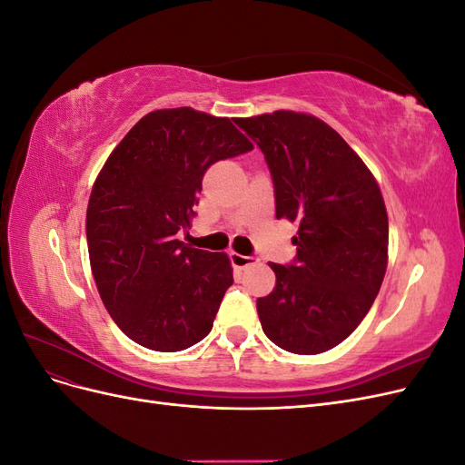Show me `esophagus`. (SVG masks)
Wrapping results in <instances>:
<instances>
[{"label":"esophagus","mask_w":465,"mask_h":465,"mask_svg":"<svg viewBox=\"0 0 465 465\" xmlns=\"http://www.w3.org/2000/svg\"><path fill=\"white\" fill-rule=\"evenodd\" d=\"M258 262L256 256H242V254H236V252H231V263L238 270H244L248 265H254Z\"/></svg>","instance_id":"34e87169"}]
</instances>
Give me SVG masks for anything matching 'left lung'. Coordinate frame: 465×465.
Returning a JSON list of instances; mask_svg holds the SVG:
<instances>
[{
	"instance_id": "8db88e82",
	"label": "left lung",
	"mask_w": 465,
	"mask_h": 465,
	"mask_svg": "<svg viewBox=\"0 0 465 465\" xmlns=\"http://www.w3.org/2000/svg\"><path fill=\"white\" fill-rule=\"evenodd\" d=\"M234 122L263 153L277 219L299 224L297 256L270 263L277 281L256 302L262 330L289 353H323L353 333L382 285V193L359 154L314 116L279 110Z\"/></svg>"
}]
</instances>
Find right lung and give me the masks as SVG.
I'll return each mask as SVG.
<instances>
[{"label": "right lung", "instance_id": "1", "mask_svg": "<svg viewBox=\"0 0 465 465\" xmlns=\"http://www.w3.org/2000/svg\"><path fill=\"white\" fill-rule=\"evenodd\" d=\"M252 149L229 118L184 106L149 112L112 151L91 192L87 246L106 311L135 343L174 353L213 328L231 262L178 234L198 215L207 168Z\"/></svg>", "mask_w": 465, "mask_h": 465}]
</instances>
